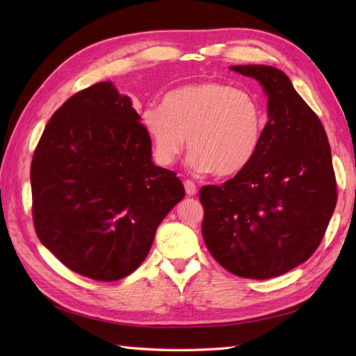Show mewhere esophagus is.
<instances>
[{
  "label": "esophagus",
  "mask_w": 356,
  "mask_h": 356,
  "mask_svg": "<svg viewBox=\"0 0 356 356\" xmlns=\"http://www.w3.org/2000/svg\"><path fill=\"white\" fill-rule=\"evenodd\" d=\"M184 188H186V193L188 196H193L196 193V186H195L193 181H191V179L184 181Z\"/></svg>",
  "instance_id": "esophagus-1"
}]
</instances>
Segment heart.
<instances>
[{
  "label": "heart",
  "instance_id": "heart-1",
  "mask_svg": "<svg viewBox=\"0 0 356 356\" xmlns=\"http://www.w3.org/2000/svg\"><path fill=\"white\" fill-rule=\"evenodd\" d=\"M141 124L160 164L175 161L186 140L193 170L228 177L256 156L265 113L248 91L222 82H195L165 92L161 106L146 108Z\"/></svg>",
  "mask_w": 356,
  "mask_h": 356
}]
</instances>
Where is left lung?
Here are the masks:
<instances>
[{
    "instance_id": "8db88e82",
    "label": "left lung",
    "mask_w": 356,
    "mask_h": 356,
    "mask_svg": "<svg viewBox=\"0 0 356 356\" xmlns=\"http://www.w3.org/2000/svg\"><path fill=\"white\" fill-rule=\"evenodd\" d=\"M268 97L262 143L222 186H204L202 238L219 265L247 279H271L306 262L326 233L337 181L326 131L289 77L270 65H234Z\"/></svg>"
}]
</instances>
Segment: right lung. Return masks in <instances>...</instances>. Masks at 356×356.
<instances>
[{
  "mask_svg": "<svg viewBox=\"0 0 356 356\" xmlns=\"http://www.w3.org/2000/svg\"><path fill=\"white\" fill-rule=\"evenodd\" d=\"M30 183L39 241L71 271L99 282L137 270L186 193L175 172L152 163L140 115L111 82L76 92L51 115Z\"/></svg>",
  "mask_w": 356,
  "mask_h": 356,
  "instance_id": "1",
  "label": "right lung"
}]
</instances>
